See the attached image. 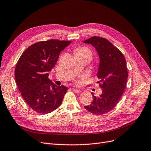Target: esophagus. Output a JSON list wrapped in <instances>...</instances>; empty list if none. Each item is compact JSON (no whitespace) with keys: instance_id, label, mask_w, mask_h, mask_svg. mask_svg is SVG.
<instances>
[{"instance_id":"1","label":"esophagus","mask_w":151,"mask_h":151,"mask_svg":"<svg viewBox=\"0 0 151 151\" xmlns=\"http://www.w3.org/2000/svg\"><path fill=\"white\" fill-rule=\"evenodd\" d=\"M73 91L75 93H80L81 92V90H77V89H75V88H73L72 89Z\"/></svg>"}]
</instances>
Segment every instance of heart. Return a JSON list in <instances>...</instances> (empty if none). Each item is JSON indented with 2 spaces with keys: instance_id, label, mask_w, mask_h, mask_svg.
Wrapping results in <instances>:
<instances>
[{
  "instance_id": "obj_1",
  "label": "heart",
  "mask_w": 151,
  "mask_h": 151,
  "mask_svg": "<svg viewBox=\"0 0 151 151\" xmlns=\"http://www.w3.org/2000/svg\"><path fill=\"white\" fill-rule=\"evenodd\" d=\"M75 55L88 57V58L90 59V60L92 58L93 56L91 50L86 47H80L76 48L75 51Z\"/></svg>"
}]
</instances>
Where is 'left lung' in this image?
Wrapping results in <instances>:
<instances>
[{
    "label": "left lung",
    "mask_w": 151,
    "mask_h": 151,
    "mask_svg": "<svg viewBox=\"0 0 151 151\" xmlns=\"http://www.w3.org/2000/svg\"><path fill=\"white\" fill-rule=\"evenodd\" d=\"M83 42L91 44L98 53L97 83L103 89L99 96L91 93L93 102L85 108L93 114L101 115L112 110L123 94L128 76L126 60L119 50L107 39L94 36Z\"/></svg>",
    "instance_id": "left-lung-1"
}]
</instances>
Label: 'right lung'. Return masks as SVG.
Listing matches in <instances>:
<instances>
[{
    "label": "right lung",
    "instance_id": "add662e5",
    "mask_svg": "<svg viewBox=\"0 0 151 151\" xmlns=\"http://www.w3.org/2000/svg\"><path fill=\"white\" fill-rule=\"evenodd\" d=\"M71 41L51 39L27 48L16 65L15 78L19 90L29 106L40 114L57 109L68 88L58 86L48 78V73L57 63L60 53Z\"/></svg>",
    "mask_w": 151,
    "mask_h": 151
}]
</instances>
